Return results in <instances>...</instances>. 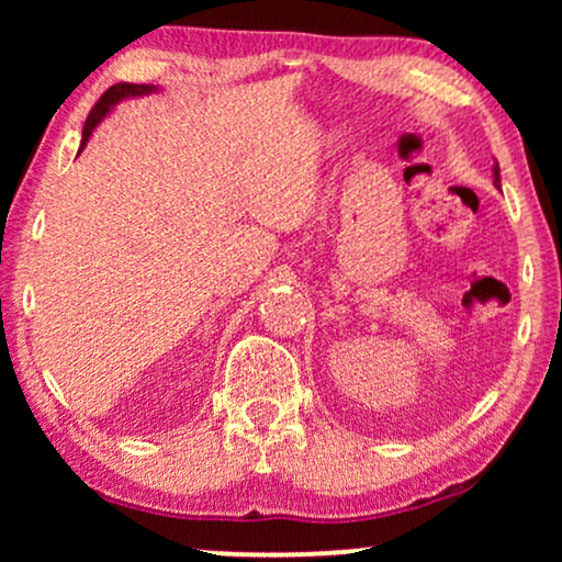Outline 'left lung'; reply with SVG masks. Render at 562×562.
<instances>
[{
	"mask_svg": "<svg viewBox=\"0 0 562 562\" xmlns=\"http://www.w3.org/2000/svg\"><path fill=\"white\" fill-rule=\"evenodd\" d=\"M494 183L498 187V183H502V176H498V164L494 166Z\"/></svg>",
	"mask_w": 562,
	"mask_h": 562,
	"instance_id": "8db88e82",
	"label": "left lung"
}]
</instances>
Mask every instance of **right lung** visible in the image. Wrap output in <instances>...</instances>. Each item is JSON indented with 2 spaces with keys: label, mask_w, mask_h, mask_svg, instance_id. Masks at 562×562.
<instances>
[{
  "label": "right lung",
  "mask_w": 562,
  "mask_h": 562,
  "mask_svg": "<svg viewBox=\"0 0 562 562\" xmlns=\"http://www.w3.org/2000/svg\"><path fill=\"white\" fill-rule=\"evenodd\" d=\"M148 91H153V87H148V83H114V87H110L104 91L102 97H99V102L91 106L89 117L87 122H83V135H81V148L87 145L89 135L94 133V127L99 125L106 117V112L112 110L114 104L122 102V99L127 97H140V94H148Z\"/></svg>",
  "instance_id": "right-lung-1"
}]
</instances>
